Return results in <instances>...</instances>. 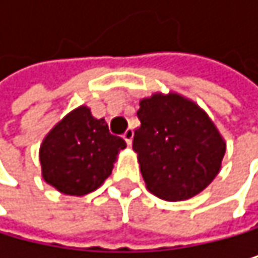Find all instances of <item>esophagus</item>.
<instances>
[{
    "mask_svg": "<svg viewBox=\"0 0 258 258\" xmlns=\"http://www.w3.org/2000/svg\"><path fill=\"white\" fill-rule=\"evenodd\" d=\"M123 139L128 145H132L133 142V128H126L125 133H123Z\"/></svg>",
    "mask_w": 258,
    "mask_h": 258,
    "instance_id": "34e87169",
    "label": "esophagus"
}]
</instances>
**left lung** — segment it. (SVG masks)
Masks as SVG:
<instances>
[{
  "mask_svg": "<svg viewBox=\"0 0 258 258\" xmlns=\"http://www.w3.org/2000/svg\"><path fill=\"white\" fill-rule=\"evenodd\" d=\"M133 150L148 192L165 201L189 200L221 168L226 142L200 105L178 93L139 102Z\"/></svg>",
  "mask_w": 258,
  "mask_h": 258,
  "instance_id": "8db88e82",
  "label": "left lung"
}]
</instances>
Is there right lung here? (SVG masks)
Returning a JSON list of instances; mask_svg holds the SVG:
<instances>
[{"instance_id": "add662e5", "label": "right lung", "mask_w": 258, "mask_h": 258, "mask_svg": "<svg viewBox=\"0 0 258 258\" xmlns=\"http://www.w3.org/2000/svg\"><path fill=\"white\" fill-rule=\"evenodd\" d=\"M125 141L108 130L105 119H96L82 105L54 125L41 145V176L60 194L83 197L111 175Z\"/></svg>"}]
</instances>
